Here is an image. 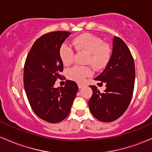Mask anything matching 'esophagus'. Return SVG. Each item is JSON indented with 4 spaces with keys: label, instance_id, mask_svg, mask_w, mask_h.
Wrapping results in <instances>:
<instances>
[{
    "label": "esophagus",
    "instance_id": "34e87169",
    "mask_svg": "<svg viewBox=\"0 0 152 152\" xmlns=\"http://www.w3.org/2000/svg\"><path fill=\"white\" fill-rule=\"evenodd\" d=\"M84 86V84H82V83H78V88H81L82 87Z\"/></svg>",
    "mask_w": 152,
    "mask_h": 152
}]
</instances>
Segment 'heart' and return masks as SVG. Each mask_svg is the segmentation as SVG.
<instances>
[{
  "mask_svg": "<svg viewBox=\"0 0 152 152\" xmlns=\"http://www.w3.org/2000/svg\"><path fill=\"white\" fill-rule=\"evenodd\" d=\"M72 46L77 53H86L85 64H90L96 71H101L109 64L112 49L109 43H104L98 36L91 34H83L75 37ZM59 56L64 66H69L74 63V52L71 46L63 43L59 49ZM92 74L90 66H75L66 72L68 78L81 83Z\"/></svg>",
  "mask_w": 152,
  "mask_h": 152,
  "instance_id": "b5f03b06",
  "label": "heart"
}]
</instances>
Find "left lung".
<instances>
[{
	"instance_id": "1",
	"label": "left lung",
	"mask_w": 152,
	"mask_h": 152,
	"mask_svg": "<svg viewBox=\"0 0 152 152\" xmlns=\"http://www.w3.org/2000/svg\"><path fill=\"white\" fill-rule=\"evenodd\" d=\"M95 80L105 83L106 88L101 93L96 86H90L93 91L88 101L91 112L101 121H115L129 105L135 81L133 56L126 43L117 36L113 40V52L109 64Z\"/></svg>"
}]
</instances>
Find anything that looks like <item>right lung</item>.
<instances>
[{"label":"right lung","mask_w":152,"mask_h":152,"mask_svg":"<svg viewBox=\"0 0 152 152\" xmlns=\"http://www.w3.org/2000/svg\"><path fill=\"white\" fill-rule=\"evenodd\" d=\"M70 34L53 31L41 36L31 47L24 64V88L31 109L40 118L51 124L66 118L78 91L76 82L70 80L65 86L53 87L64 70L59 49Z\"/></svg>","instance_id":"add662e5"}]
</instances>
